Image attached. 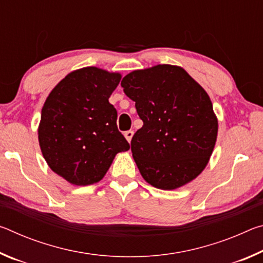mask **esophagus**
Returning <instances> with one entry per match:
<instances>
[{"mask_svg": "<svg viewBox=\"0 0 263 263\" xmlns=\"http://www.w3.org/2000/svg\"><path fill=\"white\" fill-rule=\"evenodd\" d=\"M124 136H125V138H126L128 142H131V139H132V137H133V131L132 130H128V131H126L125 133H124Z\"/></svg>", "mask_w": 263, "mask_h": 263, "instance_id": "1", "label": "esophagus"}]
</instances>
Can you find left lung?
Returning <instances> with one entry per match:
<instances>
[{"label":"left lung","instance_id":"1","mask_svg":"<svg viewBox=\"0 0 263 263\" xmlns=\"http://www.w3.org/2000/svg\"><path fill=\"white\" fill-rule=\"evenodd\" d=\"M144 123L131 140L142 177L173 190L201 174L215 147L218 122L205 90L183 68L158 65L122 80Z\"/></svg>","mask_w":263,"mask_h":263}]
</instances>
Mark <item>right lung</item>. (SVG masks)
Returning <instances> with one entry per match:
<instances>
[{"label":"right lung","mask_w":263,"mask_h":263,"mask_svg":"<svg viewBox=\"0 0 263 263\" xmlns=\"http://www.w3.org/2000/svg\"><path fill=\"white\" fill-rule=\"evenodd\" d=\"M121 75L96 67L68 74L42 110L39 145L53 172L75 185L103 179L115 155L130 148L109 97Z\"/></svg>","instance_id":"right-lung-1"}]
</instances>
